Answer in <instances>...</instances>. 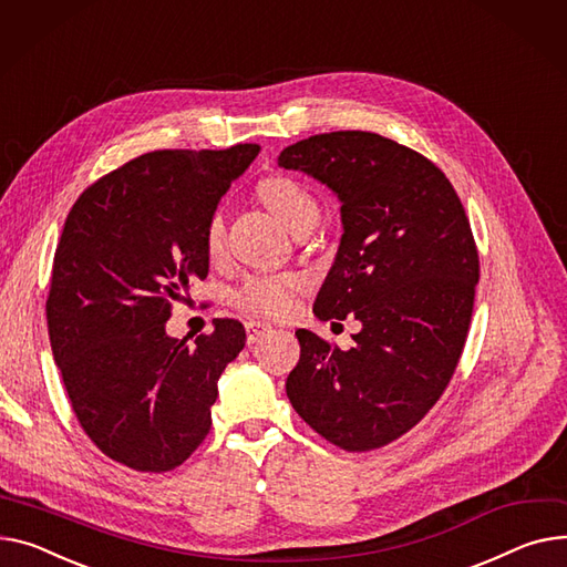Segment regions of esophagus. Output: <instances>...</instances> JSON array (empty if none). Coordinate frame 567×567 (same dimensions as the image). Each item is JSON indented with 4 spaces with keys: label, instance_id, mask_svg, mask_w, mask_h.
Listing matches in <instances>:
<instances>
[{
    "label": "esophagus",
    "instance_id": "1",
    "mask_svg": "<svg viewBox=\"0 0 567 567\" xmlns=\"http://www.w3.org/2000/svg\"><path fill=\"white\" fill-rule=\"evenodd\" d=\"M267 332H271V326L269 323H264V321H246V342L248 344H255V342H259V339L267 334Z\"/></svg>",
    "mask_w": 567,
    "mask_h": 567
}]
</instances>
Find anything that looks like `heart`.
I'll use <instances>...</instances> for the list:
<instances>
[{"instance_id":"heart-1","label":"heart","mask_w":567,"mask_h":567,"mask_svg":"<svg viewBox=\"0 0 567 567\" xmlns=\"http://www.w3.org/2000/svg\"><path fill=\"white\" fill-rule=\"evenodd\" d=\"M261 198L287 223L293 233L308 220H319L321 207L310 188L293 177H269L261 184ZM225 246V218L216 209L205 225V250L209 257H218ZM298 280L289 274H257L248 276L235 291V306L259 317H285L293 308Z\"/></svg>"}]
</instances>
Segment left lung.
Returning a JSON list of instances; mask_svg holds the SVG:
<instances>
[{"instance_id":"1","label":"left lung","mask_w":567,"mask_h":567,"mask_svg":"<svg viewBox=\"0 0 567 567\" xmlns=\"http://www.w3.org/2000/svg\"><path fill=\"white\" fill-rule=\"evenodd\" d=\"M278 164L342 203L344 235L315 315L362 326L349 351L296 330L287 396L339 449H381L424 420L461 360L478 282L470 220L433 162L381 134H317Z\"/></svg>"}]
</instances>
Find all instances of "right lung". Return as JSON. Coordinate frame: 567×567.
<instances>
[{
  "mask_svg": "<svg viewBox=\"0 0 567 567\" xmlns=\"http://www.w3.org/2000/svg\"><path fill=\"white\" fill-rule=\"evenodd\" d=\"M257 153L155 150L91 184L65 218L45 306L54 362L84 433L136 472L194 454L220 373L246 344L235 319H216L194 347L166 321L207 278L205 225Z\"/></svg>",
  "mask_w": 567,
  "mask_h": 567,
  "instance_id": "1",
  "label": "right lung"
}]
</instances>
